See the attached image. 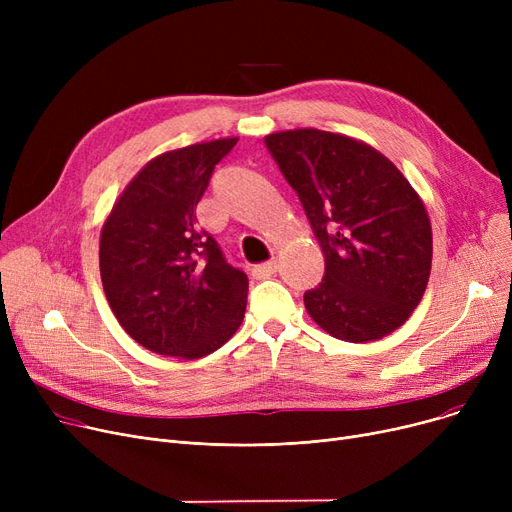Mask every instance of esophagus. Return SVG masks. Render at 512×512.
<instances>
[{
    "label": "esophagus",
    "instance_id": "esophagus-1",
    "mask_svg": "<svg viewBox=\"0 0 512 512\" xmlns=\"http://www.w3.org/2000/svg\"><path fill=\"white\" fill-rule=\"evenodd\" d=\"M276 270H278V263L272 259V261H265V263H257V265H253V267H251V274H253L255 278L263 280V278H270V276H274V274H276Z\"/></svg>",
    "mask_w": 512,
    "mask_h": 512
}]
</instances>
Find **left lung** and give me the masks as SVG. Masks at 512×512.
I'll use <instances>...</instances> for the list:
<instances>
[{"instance_id":"8db88e82","label":"left lung","mask_w":512,"mask_h":512,"mask_svg":"<svg viewBox=\"0 0 512 512\" xmlns=\"http://www.w3.org/2000/svg\"><path fill=\"white\" fill-rule=\"evenodd\" d=\"M265 147L324 253V280L305 292L315 324L346 342L400 328L432 270V226L409 180L373 147L326 130L276 132Z\"/></svg>"}]
</instances>
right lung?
Listing matches in <instances>:
<instances>
[{
  "mask_svg": "<svg viewBox=\"0 0 512 512\" xmlns=\"http://www.w3.org/2000/svg\"><path fill=\"white\" fill-rule=\"evenodd\" d=\"M238 139L168 151L134 176L103 224L99 267L120 326L166 357L199 359L230 340L249 278L195 226L215 166Z\"/></svg>",
  "mask_w": 512,
  "mask_h": 512,
  "instance_id": "right-lung-1",
  "label": "right lung"
}]
</instances>
